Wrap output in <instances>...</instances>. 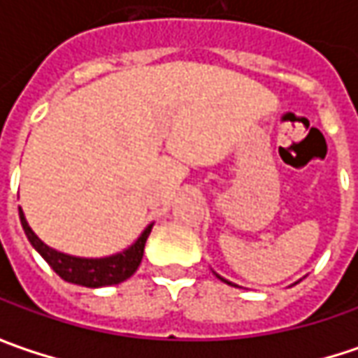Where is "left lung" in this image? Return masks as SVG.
Segmentation results:
<instances>
[{"instance_id": "8db88e82", "label": "left lung", "mask_w": 358, "mask_h": 358, "mask_svg": "<svg viewBox=\"0 0 358 358\" xmlns=\"http://www.w3.org/2000/svg\"><path fill=\"white\" fill-rule=\"evenodd\" d=\"M215 275H217V273H215ZM217 277H219V279H221V281H223V282H227V285H233V282L227 281V279H223V277H221V275H217Z\"/></svg>"}]
</instances>
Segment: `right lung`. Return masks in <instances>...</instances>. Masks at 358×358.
<instances>
[{
    "label": "right lung",
    "mask_w": 358,
    "mask_h": 358,
    "mask_svg": "<svg viewBox=\"0 0 358 358\" xmlns=\"http://www.w3.org/2000/svg\"><path fill=\"white\" fill-rule=\"evenodd\" d=\"M20 221L25 235H27V239L31 243V247L48 261L49 267L53 268L63 281L81 285V287H90V289L107 287V285H119V282L127 281L131 275L137 271L141 259H143L145 243H147V237H149L151 227H153V223H151L137 237V241L131 247H127L125 251H121V253L101 257V259H85V257H73V255L62 253V251H55V249L48 247L31 231L25 215L21 211V207Z\"/></svg>",
    "instance_id": "obj_1"
}]
</instances>
